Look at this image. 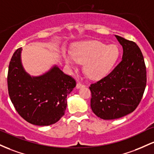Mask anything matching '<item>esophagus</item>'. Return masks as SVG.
Returning a JSON list of instances; mask_svg holds the SVG:
<instances>
[{
    "label": "esophagus",
    "instance_id": "obj_1",
    "mask_svg": "<svg viewBox=\"0 0 154 154\" xmlns=\"http://www.w3.org/2000/svg\"><path fill=\"white\" fill-rule=\"evenodd\" d=\"M84 85H83L82 83L80 82H78L76 84V89H80V88L82 87H84Z\"/></svg>",
    "mask_w": 154,
    "mask_h": 154
}]
</instances>
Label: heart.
Returning <instances> with one entry per match:
<instances>
[{"instance_id": "b5f03b06", "label": "heart", "mask_w": 154, "mask_h": 154, "mask_svg": "<svg viewBox=\"0 0 154 154\" xmlns=\"http://www.w3.org/2000/svg\"><path fill=\"white\" fill-rule=\"evenodd\" d=\"M119 56L115 45H107L97 41H90L77 44L72 52L65 53V63L72 70H76L80 64H84V71L89 78L98 80L111 71Z\"/></svg>"}]
</instances>
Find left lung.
Segmentation results:
<instances>
[{"instance_id": "obj_1", "label": "left lung", "mask_w": 154, "mask_h": 154, "mask_svg": "<svg viewBox=\"0 0 154 154\" xmlns=\"http://www.w3.org/2000/svg\"><path fill=\"white\" fill-rule=\"evenodd\" d=\"M115 36L123 48L122 61L89 87L91 110L104 120L119 119L134 111L146 86V68L140 48L133 41Z\"/></svg>"}]
</instances>
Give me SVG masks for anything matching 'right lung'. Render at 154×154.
<instances>
[{
  "label": "right lung",
  "instance_id": "add662e5",
  "mask_svg": "<svg viewBox=\"0 0 154 154\" xmlns=\"http://www.w3.org/2000/svg\"><path fill=\"white\" fill-rule=\"evenodd\" d=\"M22 48L17 49L10 61L8 90L10 99L21 117L29 123L49 126L65 114L67 96L75 82L57 65L38 76L25 71L22 63Z\"/></svg>",
  "mask_w": 154,
  "mask_h": 154
}]
</instances>
